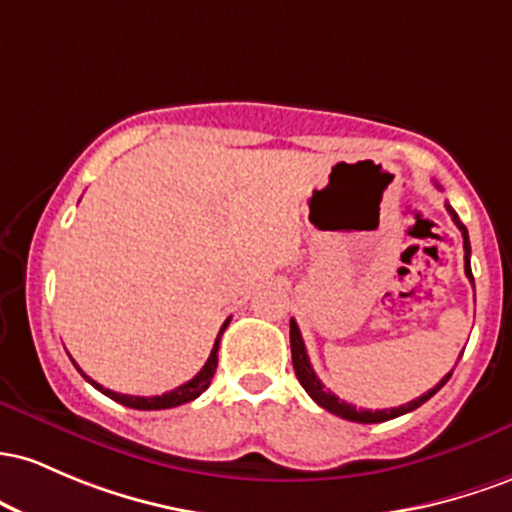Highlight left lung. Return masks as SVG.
<instances>
[{"label": "left lung", "mask_w": 512, "mask_h": 512, "mask_svg": "<svg viewBox=\"0 0 512 512\" xmlns=\"http://www.w3.org/2000/svg\"><path fill=\"white\" fill-rule=\"evenodd\" d=\"M447 212H450L452 222H455L459 232H462V239H464V273H467V278L474 283V275H472V263H469V256H472V246H469V234H467V227L462 225V220H459V215L455 210H452V205L445 203ZM290 348H292V367H295V375L300 384L304 387V392L312 396L314 401L321 406V409H326L329 413H336V416L346 418V421H353V423H382V421H392L396 416H404V413H409L413 409H418L421 404H426V401L433 396L435 392H440L442 387H445V382L450 380L452 372H447L442 380L435 384L433 389H428L426 394L418 396V399L409 401V404L404 406H394V409H377V411H370V409H358V406L348 404V401L338 399L336 394L329 392V389L321 384V380L317 377V372L312 370V363H309V355H307V348H304V341H302V333H300V326H297L295 319H290Z\"/></svg>", "instance_id": "obj_1"}]
</instances>
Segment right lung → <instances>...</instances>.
Here are the masks:
<instances>
[{"label": "right lung", "mask_w": 512, "mask_h": 512, "mask_svg": "<svg viewBox=\"0 0 512 512\" xmlns=\"http://www.w3.org/2000/svg\"><path fill=\"white\" fill-rule=\"evenodd\" d=\"M229 319H232V317H229ZM229 319L225 321V324H222L220 333H217L215 346H212V350H210V358H208V363L203 365V370H200L198 375L193 377V380L183 382L181 387L171 389V392L159 394V396H130V394H118V392H111V389L101 387L99 382L91 380L89 375H84V372L79 370V365L74 363V360H72V363H74V367H77L79 372H82V377H84L86 382L91 384V387L99 389V392H101V394H106L108 399H113V401H118V404L128 406V409H137V411H162V409H174V406L188 404V401L198 399V396L203 394L205 389L210 387L212 375H215V370H217V350H220V338H222V333H225V329L229 326Z\"/></svg>", "instance_id": "obj_1"}]
</instances>
